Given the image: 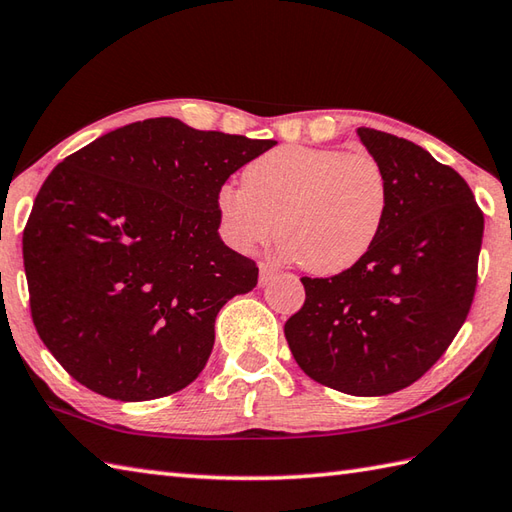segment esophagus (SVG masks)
I'll list each match as a JSON object with an SVG mask.
<instances>
[{
    "instance_id": "esophagus-1",
    "label": "esophagus",
    "mask_w": 512,
    "mask_h": 512,
    "mask_svg": "<svg viewBox=\"0 0 512 512\" xmlns=\"http://www.w3.org/2000/svg\"><path fill=\"white\" fill-rule=\"evenodd\" d=\"M275 273H277V268L270 264V262H262L259 264V284H266L268 279H273L275 277Z\"/></svg>"
}]
</instances>
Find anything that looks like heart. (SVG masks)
I'll list each match as a JSON object with an SVG mask.
<instances>
[{"label":"heart","instance_id":"obj_1","mask_svg":"<svg viewBox=\"0 0 512 512\" xmlns=\"http://www.w3.org/2000/svg\"><path fill=\"white\" fill-rule=\"evenodd\" d=\"M391 182L365 151L284 145L242 171V189L222 187L215 209L228 246L250 253L277 235L281 250L312 275L356 266L383 233Z\"/></svg>","mask_w":512,"mask_h":512}]
</instances>
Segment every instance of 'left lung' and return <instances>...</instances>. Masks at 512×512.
Wrapping results in <instances>:
<instances>
[{"label":"left lung","mask_w":512,"mask_h":512,"mask_svg":"<svg viewBox=\"0 0 512 512\" xmlns=\"http://www.w3.org/2000/svg\"><path fill=\"white\" fill-rule=\"evenodd\" d=\"M358 136L391 182L385 228L345 273L301 277L306 301L284 334L312 380L385 396L427 374L466 321L484 213L460 173L427 149L372 127Z\"/></svg>","instance_id":"obj_1"}]
</instances>
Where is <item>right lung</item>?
I'll return each mask as SVG.
<instances>
[{
	"instance_id": "right-lung-1",
	"label": "right lung",
	"mask_w": 512,
	"mask_h": 512,
	"mask_svg": "<svg viewBox=\"0 0 512 512\" xmlns=\"http://www.w3.org/2000/svg\"><path fill=\"white\" fill-rule=\"evenodd\" d=\"M273 145L162 116L52 169L24 228V268L32 323L74 380L140 402L198 378L217 312L259 275L217 233V193Z\"/></svg>"
}]
</instances>
